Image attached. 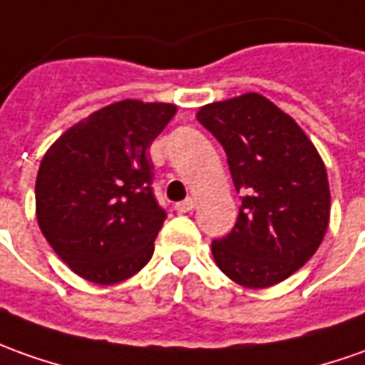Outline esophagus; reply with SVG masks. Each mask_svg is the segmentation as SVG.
<instances>
[{"instance_id": "34e87169", "label": "esophagus", "mask_w": 365, "mask_h": 365, "mask_svg": "<svg viewBox=\"0 0 365 365\" xmlns=\"http://www.w3.org/2000/svg\"><path fill=\"white\" fill-rule=\"evenodd\" d=\"M193 207H195V200H193V197H187V200H183V202L175 203V210H178L180 214H185V212H192Z\"/></svg>"}]
</instances>
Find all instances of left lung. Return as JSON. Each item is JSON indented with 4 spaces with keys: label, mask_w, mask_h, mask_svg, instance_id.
Here are the masks:
<instances>
[{
    "label": "left lung",
    "mask_w": 365,
    "mask_h": 365,
    "mask_svg": "<svg viewBox=\"0 0 365 365\" xmlns=\"http://www.w3.org/2000/svg\"><path fill=\"white\" fill-rule=\"evenodd\" d=\"M197 121L224 145L242 192L234 230L212 242L217 267L244 287H269L306 264L329 224V183L316 145L262 93L207 103Z\"/></svg>",
    "instance_id": "8db88e82"
}]
</instances>
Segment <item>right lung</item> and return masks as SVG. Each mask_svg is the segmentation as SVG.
Here are the masks:
<instances>
[{"mask_svg": "<svg viewBox=\"0 0 365 365\" xmlns=\"http://www.w3.org/2000/svg\"><path fill=\"white\" fill-rule=\"evenodd\" d=\"M173 103L121 99L93 111L51 143L39 163L36 215L53 252L99 286L135 276L153 255L165 212L151 190V141Z\"/></svg>", "mask_w": 365, "mask_h": 365, "instance_id": "right-lung-1", "label": "right lung"}]
</instances>
